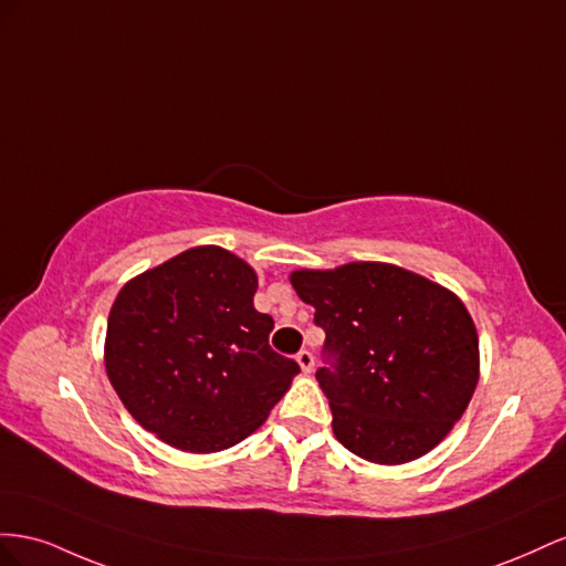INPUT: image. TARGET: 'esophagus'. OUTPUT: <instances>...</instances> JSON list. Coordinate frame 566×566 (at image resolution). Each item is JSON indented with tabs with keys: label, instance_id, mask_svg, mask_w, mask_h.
<instances>
[{
	"label": "esophagus",
	"instance_id": "esophagus-1",
	"mask_svg": "<svg viewBox=\"0 0 566 566\" xmlns=\"http://www.w3.org/2000/svg\"><path fill=\"white\" fill-rule=\"evenodd\" d=\"M296 363L301 365L303 375H311V373H313V367H315V358H313V353H311V350H301V353L296 355Z\"/></svg>",
	"mask_w": 566,
	"mask_h": 566
}]
</instances>
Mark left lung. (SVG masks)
<instances>
[{
    "label": "left lung",
    "mask_w": 566,
    "mask_h": 566,
    "mask_svg": "<svg viewBox=\"0 0 566 566\" xmlns=\"http://www.w3.org/2000/svg\"><path fill=\"white\" fill-rule=\"evenodd\" d=\"M289 282L327 332L334 369H317L336 441L375 464L439 446L479 381V334L458 294L391 263L294 270Z\"/></svg>",
    "instance_id": "obj_1"
}]
</instances>
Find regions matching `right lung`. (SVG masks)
<instances>
[{
    "label": "right lung",
    "instance_id": "add662e5",
    "mask_svg": "<svg viewBox=\"0 0 566 566\" xmlns=\"http://www.w3.org/2000/svg\"><path fill=\"white\" fill-rule=\"evenodd\" d=\"M255 270L193 247L144 270L111 305L104 365L137 422L185 453H220L261 427L298 365L268 344Z\"/></svg>",
    "mask_w": 566,
    "mask_h": 566
}]
</instances>
